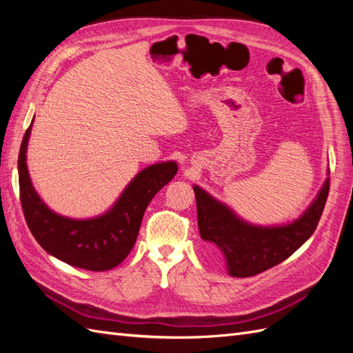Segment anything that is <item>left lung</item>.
<instances>
[{"label": "left lung", "instance_id": "obj_1", "mask_svg": "<svg viewBox=\"0 0 353 353\" xmlns=\"http://www.w3.org/2000/svg\"><path fill=\"white\" fill-rule=\"evenodd\" d=\"M193 190L199 232L208 253L222 258L231 276L245 279L281 263L312 236L325 206L330 178L301 216L274 227L253 225L199 185Z\"/></svg>", "mask_w": 353, "mask_h": 353}]
</instances>
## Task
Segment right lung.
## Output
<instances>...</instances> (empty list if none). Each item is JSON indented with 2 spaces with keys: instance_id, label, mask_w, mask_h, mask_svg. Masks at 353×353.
<instances>
[{
  "instance_id": "right-lung-1",
  "label": "right lung",
  "mask_w": 353,
  "mask_h": 353,
  "mask_svg": "<svg viewBox=\"0 0 353 353\" xmlns=\"http://www.w3.org/2000/svg\"><path fill=\"white\" fill-rule=\"evenodd\" d=\"M32 123L34 119L19 153L20 201L32 236L47 253L77 268H114L132 250L148 203L175 176L178 165L169 160L140 170L103 215L88 219L61 216L42 201L32 185L26 165Z\"/></svg>"
}]
</instances>
